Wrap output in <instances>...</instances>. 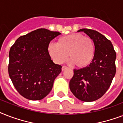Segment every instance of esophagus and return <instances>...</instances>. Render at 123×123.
Wrapping results in <instances>:
<instances>
[{
	"mask_svg": "<svg viewBox=\"0 0 123 123\" xmlns=\"http://www.w3.org/2000/svg\"><path fill=\"white\" fill-rule=\"evenodd\" d=\"M66 69H68V67H66V66H63L62 67V71H64V70H66Z\"/></svg>",
	"mask_w": 123,
	"mask_h": 123,
	"instance_id": "1",
	"label": "esophagus"
}]
</instances>
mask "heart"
Segmentation results:
<instances>
[{"mask_svg":"<svg viewBox=\"0 0 123 123\" xmlns=\"http://www.w3.org/2000/svg\"><path fill=\"white\" fill-rule=\"evenodd\" d=\"M47 52L52 61L57 64L66 61L69 54L71 64L79 68H85L93 61L96 48L91 38L75 33L59 37L57 44H48Z\"/></svg>","mask_w":123,"mask_h":123,"instance_id":"b5f03b06","label":"heart"}]
</instances>
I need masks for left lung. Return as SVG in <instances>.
Returning <instances> with one entry per match:
<instances>
[{"instance_id":"obj_1","label":"left lung","mask_w":123,"mask_h":123,"mask_svg":"<svg viewBox=\"0 0 123 123\" xmlns=\"http://www.w3.org/2000/svg\"><path fill=\"white\" fill-rule=\"evenodd\" d=\"M77 32H84L92 39L95 57L89 66L73 70L69 89L79 99L90 102L100 98L111 86L116 71V53L111 41L98 32L88 29Z\"/></svg>"}]
</instances>
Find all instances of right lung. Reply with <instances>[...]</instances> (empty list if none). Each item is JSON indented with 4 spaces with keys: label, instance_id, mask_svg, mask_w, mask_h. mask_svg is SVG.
Listing matches in <instances>:
<instances>
[{
    "label": "right lung",
    "instance_id": "1",
    "mask_svg": "<svg viewBox=\"0 0 123 123\" xmlns=\"http://www.w3.org/2000/svg\"><path fill=\"white\" fill-rule=\"evenodd\" d=\"M60 34L39 29L18 37L11 47L9 75L17 91L27 99H43L61 72V66L54 63L47 52L50 41Z\"/></svg>",
    "mask_w": 123,
    "mask_h": 123
}]
</instances>
